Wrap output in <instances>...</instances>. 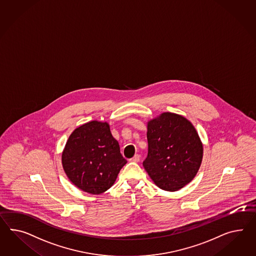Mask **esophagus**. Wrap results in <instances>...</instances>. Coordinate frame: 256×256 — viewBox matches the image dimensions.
Returning <instances> with one entry per match:
<instances>
[{"label": "esophagus", "instance_id": "esophagus-1", "mask_svg": "<svg viewBox=\"0 0 256 256\" xmlns=\"http://www.w3.org/2000/svg\"><path fill=\"white\" fill-rule=\"evenodd\" d=\"M139 160H140V155H138V154H136L134 157L130 158V162H138Z\"/></svg>", "mask_w": 256, "mask_h": 256}]
</instances>
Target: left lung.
Returning a JSON list of instances; mask_svg holds the SVG:
<instances>
[{
	"label": "left lung",
	"instance_id": "8db88e82",
	"mask_svg": "<svg viewBox=\"0 0 256 256\" xmlns=\"http://www.w3.org/2000/svg\"><path fill=\"white\" fill-rule=\"evenodd\" d=\"M146 138L148 151L143 166L160 188L176 191L196 176L204 146L188 118L164 112L148 122Z\"/></svg>",
	"mask_w": 256,
	"mask_h": 256
}]
</instances>
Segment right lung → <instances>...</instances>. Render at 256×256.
I'll return each mask as SVG.
<instances>
[{
	"label": "right lung",
	"instance_id": "1",
	"mask_svg": "<svg viewBox=\"0 0 256 256\" xmlns=\"http://www.w3.org/2000/svg\"><path fill=\"white\" fill-rule=\"evenodd\" d=\"M126 162L106 122L92 120L76 128L62 152L66 176L78 188L92 195L110 188Z\"/></svg>",
	"mask_w": 256,
	"mask_h": 256
}]
</instances>
